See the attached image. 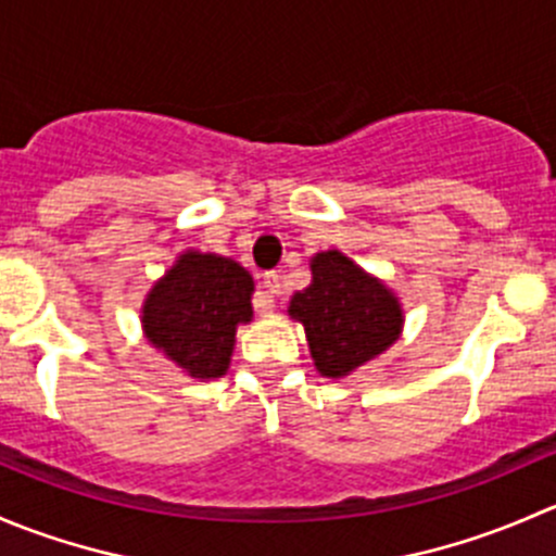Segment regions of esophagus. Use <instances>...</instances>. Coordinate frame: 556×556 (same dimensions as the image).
Segmentation results:
<instances>
[{"instance_id":"esophagus-1","label":"esophagus","mask_w":556,"mask_h":556,"mask_svg":"<svg viewBox=\"0 0 556 556\" xmlns=\"http://www.w3.org/2000/svg\"><path fill=\"white\" fill-rule=\"evenodd\" d=\"M261 285H263V290H266L268 299H271V304L266 306V312H271L274 309V295H282V279H279V274L266 271V274H263Z\"/></svg>"}]
</instances>
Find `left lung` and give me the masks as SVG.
<instances>
[{
  "instance_id": "1",
  "label": "left lung",
  "mask_w": 556,
  "mask_h": 556,
  "mask_svg": "<svg viewBox=\"0 0 556 556\" xmlns=\"http://www.w3.org/2000/svg\"><path fill=\"white\" fill-rule=\"evenodd\" d=\"M309 268L312 285L290 299L288 312L304 325L317 371L341 379L395 344L401 301L339 250L317 252Z\"/></svg>"
}]
</instances>
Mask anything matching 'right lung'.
Wrapping results in <instances>:
<instances>
[{
    "label": "right lung",
    "mask_w": 556,
    "mask_h": 556,
    "mask_svg": "<svg viewBox=\"0 0 556 556\" xmlns=\"http://www.w3.org/2000/svg\"><path fill=\"white\" fill-rule=\"evenodd\" d=\"M252 290L237 261L188 250L150 288L142 330L188 377L217 379L231 366L237 328L252 319Z\"/></svg>",
    "instance_id": "obj_1"
}]
</instances>
